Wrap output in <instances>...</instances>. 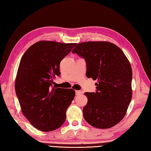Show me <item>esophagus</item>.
Here are the masks:
<instances>
[{
	"mask_svg": "<svg viewBox=\"0 0 151 151\" xmlns=\"http://www.w3.org/2000/svg\"><path fill=\"white\" fill-rule=\"evenodd\" d=\"M75 93H76V96H80V95H81V94L82 93V91H80V90H76L75 91Z\"/></svg>",
	"mask_w": 151,
	"mask_h": 151,
	"instance_id": "esophagus-1",
	"label": "esophagus"
}]
</instances>
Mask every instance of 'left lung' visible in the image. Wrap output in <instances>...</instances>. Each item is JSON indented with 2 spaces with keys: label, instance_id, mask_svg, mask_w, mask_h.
I'll list each match as a JSON object with an SVG mask.
<instances>
[{
  "label": "left lung",
  "instance_id": "left-lung-1",
  "mask_svg": "<svg viewBox=\"0 0 151 151\" xmlns=\"http://www.w3.org/2000/svg\"><path fill=\"white\" fill-rule=\"evenodd\" d=\"M72 53L86 62V76L96 83V92H86V122L97 128H110L123 119L132 96L131 65L119 47L107 41L79 43Z\"/></svg>",
  "mask_w": 151,
  "mask_h": 151
}]
</instances>
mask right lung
Masks as SVG:
<instances>
[{
  "instance_id": "right-lung-1",
  "label": "right lung",
  "mask_w": 151,
  "mask_h": 151,
  "mask_svg": "<svg viewBox=\"0 0 151 151\" xmlns=\"http://www.w3.org/2000/svg\"><path fill=\"white\" fill-rule=\"evenodd\" d=\"M75 43L42 40L26 50L17 70L15 90L21 109L35 128L50 132L62 126L75 96L73 89L53 87L60 63Z\"/></svg>"
}]
</instances>
